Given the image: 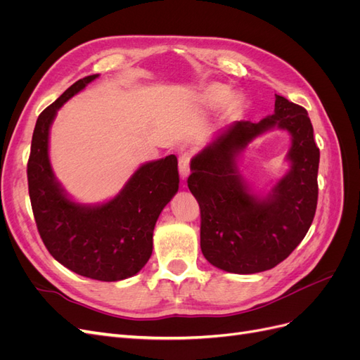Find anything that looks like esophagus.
Listing matches in <instances>:
<instances>
[{
	"label": "esophagus",
	"instance_id": "esophagus-1",
	"mask_svg": "<svg viewBox=\"0 0 360 360\" xmlns=\"http://www.w3.org/2000/svg\"><path fill=\"white\" fill-rule=\"evenodd\" d=\"M189 165H191V158L188 153H184L179 158V171L180 177L184 180L189 176Z\"/></svg>",
	"mask_w": 360,
	"mask_h": 360
}]
</instances>
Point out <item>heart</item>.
Listing matches in <instances>:
<instances>
[{
	"instance_id": "obj_1",
	"label": "heart",
	"mask_w": 360,
	"mask_h": 360,
	"mask_svg": "<svg viewBox=\"0 0 360 360\" xmlns=\"http://www.w3.org/2000/svg\"><path fill=\"white\" fill-rule=\"evenodd\" d=\"M202 96L204 101L209 105H217L228 99V90L221 84H212L204 90Z\"/></svg>"
}]
</instances>
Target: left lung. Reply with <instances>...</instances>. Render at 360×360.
Listing matches in <instances>:
<instances>
[{
  "instance_id": "8db88e82",
  "label": "left lung",
  "mask_w": 360,
  "mask_h": 360,
  "mask_svg": "<svg viewBox=\"0 0 360 360\" xmlns=\"http://www.w3.org/2000/svg\"><path fill=\"white\" fill-rule=\"evenodd\" d=\"M292 138L290 169L267 194L253 192L238 169L245 147L269 129ZM320 150L304 108L276 94L275 112L234 122L191 160L188 186L201 209V250L214 267L250 275L274 269L307 236L319 198Z\"/></svg>"
}]
</instances>
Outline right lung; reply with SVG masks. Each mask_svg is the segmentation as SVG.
<instances>
[{"label": "right lung", "mask_w": 360, "mask_h": 360, "mask_svg": "<svg viewBox=\"0 0 360 360\" xmlns=\"http://www.w3.org/2000/svg\"><path fill=\"white\" fill-rule=\"evenodd\" d=\"M99 75L76 81L43 111L31 141L27 176L32 213L49 254L81 276L112 282L136 275L153 252L160 212L179 191L177 158L146 162L114 198L73 201L49 160V130L60 108Z\"/></svg>", "instance_id": "right-lung-1"}]
</instances>
